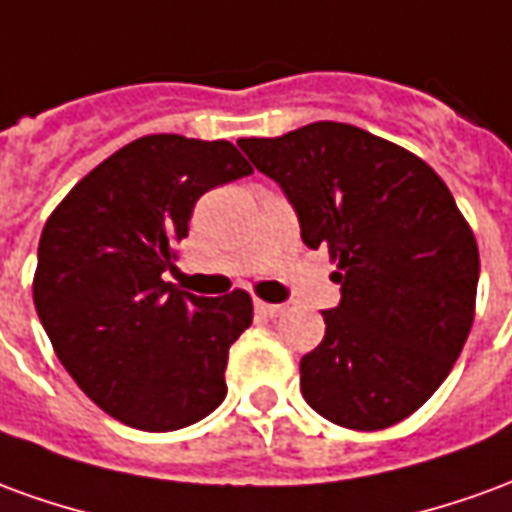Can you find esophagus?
Segmentation results:
<instances>
[{"label": "esophagus", "instance_id": "esophagus-1", "mask_svg": "<svg viewBox=\"0 0 512 512\" xmlns=\"http://www.w3.org/2000/svg\"><path fill=\"white\" fill-rule=\"evenodd\" d=\"M255 310L260 312V315H266V318H277V315L285 312V307H282V304H268V301H255Z\"/></svg>", "mask_w": 512, "mask_h": 512}]
</instances>
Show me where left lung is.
<instances>
[{
  "mask_svg": "<svg viewBox=\"0 0 512 512\" xmlns=\"http://www.w3.org/2000/svg\"><path fill=\"white\" fill-rule=\"evenodd\" d=\"M299 216L301 241L329 249L340 304L301 359V395L321 417L381 430L450 376L474 321L480 255L433 169L348 123L238 139Z\"/></svg>",
  "mask_w": 512,
  "mask_h": 512,
  "instance_id": "1",
  "label": "left lung"
}]
</instances>
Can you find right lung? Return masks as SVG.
I'll use <instances>...</instances> for the list:
<instances>
[{"mask_svg":"<svg viewBox=\"0 0 512 512\" xmlns=\"http://www.w3.org/2000/svg\"><path fill=\"white\" fill-rule=\"evenodd\" d=\"M238 147L150 134L120 147L54 208L38 246L35 310L62 367L109 417L186 428L227 395L230 345L252 323L233 290L194 296L164 279L205 191L249 175Z\"/></svg>","mask_w":512,"mask_h":512,"instance_id":"1","label":"right lung"}]
</instances>
